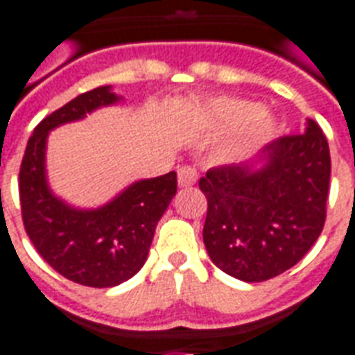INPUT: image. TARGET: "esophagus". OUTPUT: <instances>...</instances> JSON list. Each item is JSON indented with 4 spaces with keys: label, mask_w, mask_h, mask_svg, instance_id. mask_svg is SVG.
Masks as SVG:
<instances>
[{
    "label": "esophagus",
    "mask_w": 355,
    "mask_h": 355,
    "mask_svg": "<svg viewBox=\"0 0 355 355\" xmlns=\"http://www.w3.org/2000/svg\"><path fill=\"white\" fill-rule=\"evenodd\" d=\"M197 178H199V173H197L196 167L184 166L178 169V186H180V188H189V186H193V184L197 182Z\"/></svg>",
    "instance_id": "34e87169"
}]
</instances>
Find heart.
Here are the masks:
<instances>
[{
	"label": "heart",
	"mask_w": 355,
	"mask_h": 355,
	"mask_svg": "<svg viewBox=\"0 0 355 355\" xmlns=\"http://www.w3.org/2000/svg\"><path fill=\"white\" fill-rule=\"evenodd\" d=\"M199 119L210 128L236 126V135L227 147V153L231 156L243 153L245 148L259 147L272 141L281 128L279 121L270 112L257 107L248 100L229 98V96L214 98L202 105Z\"/></svg>",
	"instance_id": "heart-1"
}]
</instances>
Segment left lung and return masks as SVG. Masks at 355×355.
I'll return each instance as SVG.
<instances>
[{
    "label": "left lung",
    "instance_id": "8db88e82",
    "mask_svg": "<svg viewBox=\"0 0 355 355\" xmlns=\"http://www.w3.org/2000/svg\"><path fill=\"white\" fill-rule=\"evenodd\" d=\"M331 159L326 135L307 119L253 159L216 167L199 180L208 210L210 261L245 283L272 279L305 257L326 221Z\"/></svg>",
    "mask_w": 355,
    "mask_h": 355
}]
</instances>
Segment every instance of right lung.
Segmentation results:
<instances>
[{"instance_id":"add662e5","label":"right lung","mask_w":355,"mask_h":355,"mask_svg":"<svg viewBox=\"0 0 355 355\" xmlns=\"http://www.w3.org/2000/svg\"><path fill=\"white\" fill-rule=\"evenodd\" d=\"M121 100L112 85L70 100L33 130L20 167L21 220L29 240L55 272L94 288L117 286L141 270L159 218L177 193L175 171L135 180L96 208L72 207L51 191L46 175L51 130Z\"/></svg>"}]
</instances>
